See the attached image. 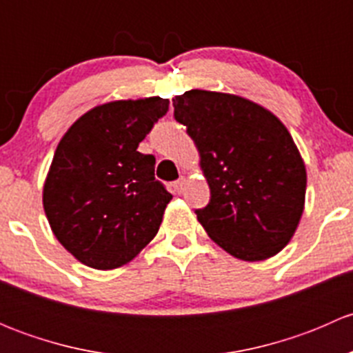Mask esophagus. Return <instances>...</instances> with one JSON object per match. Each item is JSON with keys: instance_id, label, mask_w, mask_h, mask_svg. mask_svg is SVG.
I'll return each instance as SVG.
<instances>
[{"instance_id": "obj_1", "label": "esophagus", "mask_w": 353, "mask_h": 353, "mask_svg": "<svg viewBox=\"0 0 353 353\" xmlns=\"http://www.w3.org/2000/svg\"><path fill=\"white\" fill-rule=\"evenodd\" d=\"M172 188H174V191H176V193H183L184 188H186V179H184V177H181V179H177L176 183L172 184Z\"/></svg>"}]
</instances>
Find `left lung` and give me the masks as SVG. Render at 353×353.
<instances>
[{
	"mask_svg": "<svg viewBox=\"0 0 353 353\" xmlns=\"http://www.w3.org/2000/svg\"><path fill=\"white\" fill-rule=\"evenodd\" d=\"M172 105L210 186V203L196 210L206 234L243 261L282 251L301 222L307 184L304 160L282 121L222 92H184Z\"/></svg>",
	"mask_w": 353,
	"mask_h": 353,
	"instance_id": "1",
	"label": "left lung"
}]
</instances>
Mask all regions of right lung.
<instances>
[{
    "label": "right lung",
    "instance_id": "1",
    "mask_svg": "<svg viewBox=\"0 0 353 353\" xmlns=\"http://www.w3.org/2000/svg\"><path fill=\"white\" fill-rule=\"evenodd\" d=\"M169 110L160 97L114 101L78 117L58 143L42 191L56 239L80 263L114 270L159 232L172 194L138 145Z\"/></svg>",
    "mask_w": 353,
    "mask_h": 353
}]
</instances>
